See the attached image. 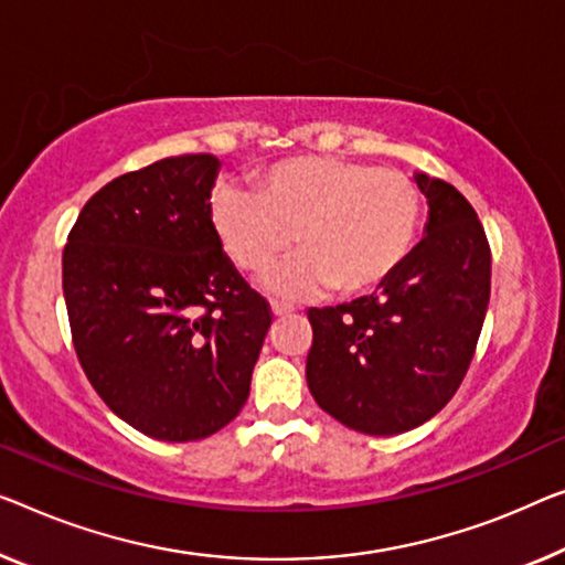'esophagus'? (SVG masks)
<instances>
[{
    "instance_id": "34e87169",
    "label": "esophagus",
    "mask_w": 565,
    "mask_h": 565,
    "mask_svg": "<svg viewBox=\"0 0 565 565\" xmlns=\"http://www.w3.org/2000/svg\"><path fill=\"white\" fill-rule=\"evenodd\" d=\"M291 311H294V307L281 305V301H271V315L274 317H286V315H291Z\"/></svg>"
}]
</instances>
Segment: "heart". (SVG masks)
I'll return each mask as SVG.
<instances>
[{"label": "heart", "instance_id": "heart-1", "mask_svg": "<svg viewBox=\"0 0 565 565\" xmlns=\"http://www.w3.org/2000/svg\"><path fill=\"white\" fill-rule=\"evenodd\" d=\"M418 217L408 174L322 154L281 159L250 192L221 190L210 205L217 243L241 271H266L297 243L301 254L266 281L281 297L381 289L414 248Z\"/></svg>", "mask_w": 565, "mask_h": 565}]
</instances>
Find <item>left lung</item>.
<instances>
[{
	"label": "left lung",
	"instance_id": "8db88e82",
	"mask_svg": "<svg viewBox=\"0 0 565 565\" xmlns=\"http://www.w3.org/2000/svg\"><path fill=\"white\" fill-rule=\"evenodd\" d=\"M428 202L424 238L381 289L309 309L307 385L319 408L370 436L411 431L465 381L490 305L492 256L475 207L414 172Z\"/></svg>",
	"mask_w": 565,
	"mask_h": 565
}]
</instances>
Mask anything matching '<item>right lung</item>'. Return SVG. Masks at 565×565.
<instances>
[{
    "label": "right lung",
    "mask_w": 565,
    "mask_h": 565,
    "mask_svg": "<svg viewBox=\"0 0 565 565\" xmlns=\"http://www.w3.org/2000/svg\"><path fill=\"white\" fill-rule=\"evenodd\" d=\"M213 154L116 177L81 210L63 250L73 344L108 408L159 441H198L241 414L268 305L210 223Z\"/></svg>",
    "instance_id": "right-lung-1"
}]
</instances>
